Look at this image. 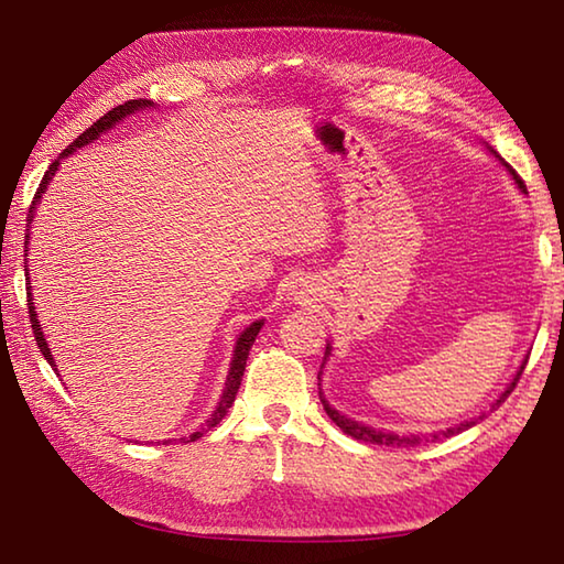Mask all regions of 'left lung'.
Listing matches in <instances>:
<instances>
[{
	"instance_id": "8db88e82",
	"label": "left lung",
	"mask_w": 564,
	"mask_h": 564,
	"mask_svg": "<svg viewBox=\"0 0 564 564\" xmlns=\"http://www.w3.org/2000/svg\"><path fill=\"white\" fill-rule=\"evenodd\" d=\"M502 161V159H500ZM505 166L510 169V174H512V178H514V184H518L522 191H528L524 188V181L520 178V174L518 171H514L508 161H502ZM326 356H328V348H326ZM524 366H528V360L522 362V368L518 370V376L512 378V383L508 386V390H505V393L495 400V405H500V403H505V398H508L512 390H514V386H518V380H520V376H522V370H524ZM321 403H323V410H326L328 413V417L333 420V423H336L343 433L346 435H350V437H356V441H362V443H373V445H390V447H415V445H420L423 441H427V443H437V441H443V437H451V435H455V433H460V431H467V427L470 425H475V423H480L482 417H488V413H482V415H477V417H473V420H467V423H460L457 427H447V431H441V433H431L427 437H420V435H395V433H383V431H373V427H368V425H360V423H356V420H350V417H346V415H340L336 408H330L328 405V400L323 398V393H321ZM495 405H492V410H495Z\"/></svg>"
}]
</instances>
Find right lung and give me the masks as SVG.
Returning <instances> with one entry per match:
<instances>
[{
	"instance_id": "add662e5",
	"label": "right lung",
	"mask_w": 564,
	"mask_h": 564,
	"mask_svg": "<svg viewBox=\"0 0 564 564\" xmlns=\"http://www.w3.org/2000/svg\"><path fill=\"white\" fill-rule=\"evenodd\" d=\"M151 104H154V101H147V99H131V101H123V104H119V107H113L111 111L104 113L101 119L94 121L91 127L82 133V137H76V141H72V144L62 151L59 159H54V161H52L50 171H46L44 178H42V184H40V188H36L34 202H32V206H30V214H26V221H32V218H34V208H36V204H40V198H42V194H44L46 184H50V181H52L54 171H56V166H59V161H62L64 156H69L72 151H76V149L84 147V144H89V141H94V139L99 137V133H104L107 129H111L113 123H117V121H121L123 117H127V113L137 111V109H147V107H151ZM26 243H30V228H26V241H24V248H26ZM24 256H26V253H24ZM24 261H26V259H24ZM24 271H26V269H24ZM26 305H30V321H32V330H34V340H36V346H40L42 356H44L46 360H50V366L54 368V358H52L50 348H46V340H44V336H42L40 321H36V311H34V305H32V285H26ZM261 326H263L261 321L251 323V326H248V328L241 333V338L236 340V350H234V360H231V373H228V378H226V390H224V395H221V403H218V408L214 410V415L206 420V425H204V427H198V431H196V433H191L188 437H181V443H194V441H198V437H202L204 433H208V431H212V427H216L218 423H221L224 415L228 413V408L234 405L238 388H241V378H243V370H246L248 350H251L253 340H256V336H259ZM54 370H56V368H54Z\"/></svg>"
}]
</instances>
